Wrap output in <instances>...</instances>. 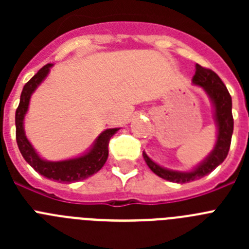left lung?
<instances>
[{
	"instance_id": "left-lung-1",
	"label": "left lung",
	"mask_w": 249,
	"mask_h": 249,
	"mask_svg": "<svg viewBox=\"0 0 249 249\" xmlns=\"http://www.w3.org/2000/svg\"><path fill=\"white\" fill-rule=\"evenodd\" d=\"M192 83L195 86L202 87L212 105L213 120L217 127V138H215V143L212 151L197 166L188 171H176V169L166 168L156 163L155 160H152L143 151V158L152 172L156 173L158 177L173 182V183H187V182L196 181L212 172L213 169L217 168L226 160L230 151L231 140H232V98H231L227 87L212 70H207L199 65H196Z\"/></svg>"
}]
</instances>
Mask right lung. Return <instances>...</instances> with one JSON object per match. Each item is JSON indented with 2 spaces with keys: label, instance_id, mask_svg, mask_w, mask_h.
<instances>
[{
  "label": "right lung",
  "instance_id": "obj_1",
  "mask_svg": "<svg viewBox=\"0 0 249 249\" xmlns=\"http://www.w3.org/2000/svg\"><path fill=\"white\" fill-rule=\"evenodd\" d=\"M52 63L43 66L25 85L19 98L18 108L16 109V141L22 157L32 168L43 177L57 181L59 183H72L83 181L97 173L108 158V142L112 136L120 128H107L93 141V143L83 153L76 157L61 160H48L39 156L35 149L25 132V118L30 107V101L38 86L50 73Z\"/></svg>",
  "mask_w": 249,
  "mask_h": 249
}]
</instances>
